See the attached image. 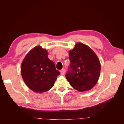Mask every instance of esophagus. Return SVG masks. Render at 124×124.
<instances>
[{
	"label": "esophagus",
	"mask_w": 124,
	"mask_h": 124,
	"mask_svg": "<svg viewBox=\"0 0 124 124\" xmlns=\"http://www.w3.org/2000/svg\"><path fill=\"white\" fill-rule=\"evenodd\" d=\"M65 69H62L61 70V74L62 76H63V75L65 74Z\"/></svg>",
	"instance_id": "obj_1"
}]
</instances>
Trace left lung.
I'll list each match as a JSON object with an SVG mask.
<instances>
[{"instance_id": "1", "label": "left lung", "mask_w": 124, "mask_h": 124, "mask_svg": "<svg viewBox=\"0 0 124 124\" xmlns=\"http://www.w3.org/2000/svg\"><path fill=\"white\" fill-rule=\"evenodd\" d=\"M70 65L66 78L80 92L92 89L99 78L101 65L96 54L86 45L78 43L69 52Z\"/></svg>"}]
</instances>
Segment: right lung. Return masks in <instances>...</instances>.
Wrapping results in <instances>:
<instances>
[{
    "label": "right lung",
    "mask_w": 124,
    "mask_h": 124,
    "mask_svg": "<svg viewBox=\"0 0 124 124\" xmlns=\"http://www.w3.org/2000/svg\"><path fill=\"white\" fill-rule=\"evenodd\" d=\"M47 51L40 46L29 52L21 65V74L28 87L36 93L50 90L54 85L59 71L48 58Z\"/></svg>",
    "instance_id": "obj_1"
}]
</instances>
